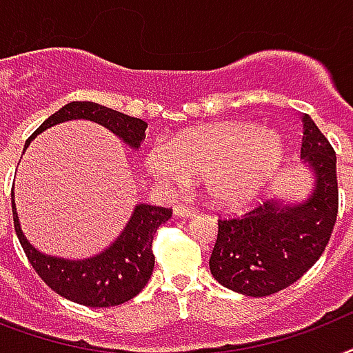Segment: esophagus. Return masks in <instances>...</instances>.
<instances>
[{
    "label": "esophagus",
    "instance_id": "obj_1",
    "mask_svg": "<svg viewBox=\"0 0 353 353\" xmlns=\"http://www.w3.org/2000/svg\"><path fill=\"white\" fill-rule=\"evenodd\" d=\"M174 212H176V216H194L196 214V209L194 207H188V205H183V203H177L176 207H174Z\"/></svg>",
    "mask_w": 353,
    "mask_h": 353
}]
</instances>
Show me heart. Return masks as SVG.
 Segmentation results:
<instances>
[{
    "label": "heart",
    "instance_id": "b5f03b06",
    "mask_svg": "<svg viewBox=\"0 0 353 353\" xmlns=\"http://www.w3.org/2000/svg\"><path fill=\"white\" fill-rule=\"evenodd\" d=\"M279 139L251 122L199 128L154 146L148 170L166 183L205 179L210 199L223 209H243L260 196L280 163Z\"/></svg>",
    "mask_w": 353,
    "mask_h": 353
}]
</instances>
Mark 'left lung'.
<instances>
[{
  "instance_id": "1",
  "label": "left lung",
  "mask_w": 353,
  "mask_h": 353,
  "mask_svg": "<svg viewBox=\"0 0 353 353\" xmlns=\"http://www.w3.org/2000/svg\"><path fill=\"white\" fill-rule=\"evenodd\" d=\"M302 159L317 185L304 205L256 203L241 216L218 220L210 273L221 285L249 296H268L304 276L328 245L339 212L337 157L310 115L302 117Z\"/></svg>"
}]
</instances>
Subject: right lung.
Masks as SVG:
<instances>
[{
  "mask_svg": "<svg viewBox=\"0 0 353 353\" xmlns=\"http://www.w3.org/2000/svg\"><path fill=\"white\" fill-rule=\"evenodd\" d=\"M73 119L99 122L133 148L141 146L148 126L143 119L130 117L97 102L77 101L65 104L62 110H58L47 121L41 122V126L27 139L25 148L29 146L34 135L43 130L54 126L58 122L73 121ZM12 196L14 194H10L14 231L18 234L19 243L23 247L32 269L54 293L82 306L112 307L132 301L148 284L155 263L154 251H152L154 234L159 225L170 220L172 209L155 207V205H139L132 220L128 221L124 232L110 249L88 260L71 262L63 258L46 256L30 245L19 229Z\"/></svg>",
  "mask_w": 353,
  "mask_h": 353,
  "instance_id": "obj_1",
  "label": "right lung"
}]
</instances>
